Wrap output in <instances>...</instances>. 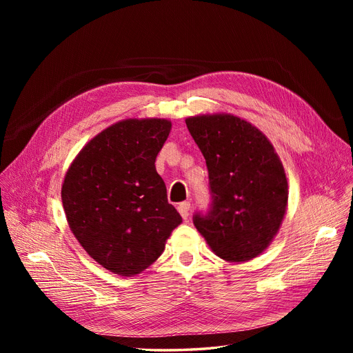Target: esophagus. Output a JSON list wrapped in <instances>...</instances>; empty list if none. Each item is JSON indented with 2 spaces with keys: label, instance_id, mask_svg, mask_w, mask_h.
Masks as SVG:
<instances>
[{
  "label": "esophagus",
  "instance_id": "obj_1",
  "mask_svg": "<svg viewBox=\"0 0 353 353\" xmlns=\"http://www.w3.org/2000/svg\"><path fill=\"white\" fill-rule=\"evenodd\" d=\"M190 208H191V205L188 201H183L178 205V212L181 213V216H183L184 219H188V216H190Z\"/></svg>",
  "mask_w": 353,
  "mask_h": 353
}]
</instances>
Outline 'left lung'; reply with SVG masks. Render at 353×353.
I'll return each mask as SVG.
<instances>
[{
	"instance_id": "left-lung-1",
	"label": "left lung",
	"mask_w": 353,
	"mask_h": 353,
	"mask_svg": "<svg viewBox=\"0 0 353 353\" xmlns=\"http://www.w3.org/2000/svg\"><path fill=\"white\" fill-rule=\"evenodd\" d=\"M185 123L206 159L212 193L194 225L221 259L252 261L272 243L287 210L280 156L262 131L231 113L190 116Z\"/></svg>"
}]
</instances>
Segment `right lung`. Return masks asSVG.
<instances>
[{"instance_id": "1", "label": "right lung", "mask_w": 353, "mask_h": 353, "mask_svg": "<svg viewBox=\"0 0 353 353\" xmlns=\"http://www.w3.org/2000/svg\"><path fill=\"white\" fill-rule=\"evenodd\" d=\"M170 128L157 117L116 122L85 144L65 175L61 201L70 231L114 274L147 270L183 222L154 166Z\"/></svg>"}]
</instances>
